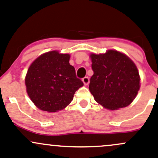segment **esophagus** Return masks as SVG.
<instances>
[{"instance_id": "obj_1", "label": "esophagus", "mask_w": 158, "mask_h": 158, "mask_svg": "<svg viewBox=\"0 0 158 158\" xmlns=\"http://www.w3.org/2000/svg\"><path fill=\"white\" fill-rule=\"evenodd\" d=\"M82 82H83L84 85H88V84L89 83V77H84L83 79H82Z\"/></svg>"}]
</instances>
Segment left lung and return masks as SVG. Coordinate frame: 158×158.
I'll list each match as a JSON object with an SVG mask.
<instances>
[{"mask_svg":"<svg viewBox=\"0 0 158 158\" xmlns=\"http://www.w3.org/2000/svg\"><path fill=\"white\" fill-rule=\"evenodd\" d=\"M90 57L94 74L89 89L95 101L110 110L130 105L140 89V76L133 61L116 50Z\"/></svg>","mask_w":158,"mask_h":158,"instance_id":"1","label":"left lung"}]
</instances>
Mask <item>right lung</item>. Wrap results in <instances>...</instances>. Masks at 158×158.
<instances>
[{
    "mask_svg": "<svg viewBox=\"0 0 158 158\" xmlns=\"http://www.w3.org/2000/svg\"><path fill=\"white\" fill-rule=\"evenodd\" d=\"M69 54L50 51L40 56L27 70V92L35 106L43 111L56 112L73 101L76 91L83 85L69 64Z\"/></svg>",
    "mask_w": 158,
    "mask_h": 158,
    "instance_id": "add662e5",
    "label": "right lung"
}]
</instances>
